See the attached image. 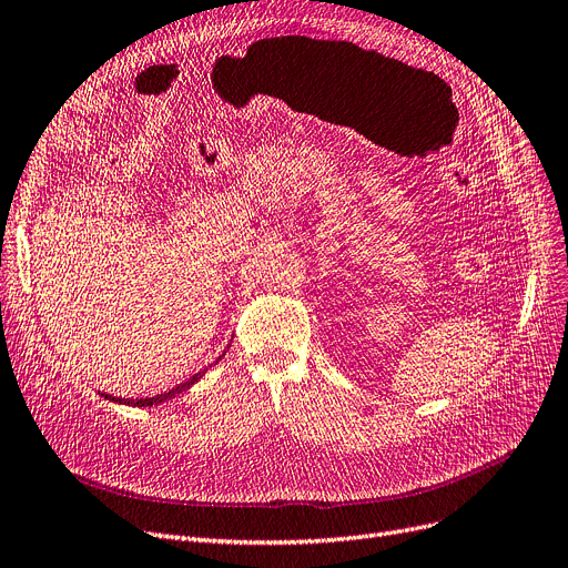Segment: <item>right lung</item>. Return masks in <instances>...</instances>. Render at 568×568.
Returning <instances> with one entry per match:
<instances>
[{"label": "right lung", "instance_id": "right-lung-1", "mask_svg": "<svg viewBox=\"0 0 568 568\" xmlns=\"http://www.w3.org/2000/svg\"><path fill=\"white\" fill-rule=\"evenodd\" d=\"M226 353V351H224ZM222 353V355H224ZM222 355H220V358L215 361V363H220L222 361ZM210 367H213V365H210ZM207 372V367L205 369H201L199 374H194L192 376V379H186V382H182V384H178L175 388H171V390H168V393H161V395H154V397H140V400H129V397H114V395H104V397H108V400H112V403H119V405H129V407H152V405H161V403H165V400H171V397H175L178 393H182V390H189V388H192L199 379H201V376Z\"/></svg>", "mask_w": 568, "mask_h": 568}]
</instances>
